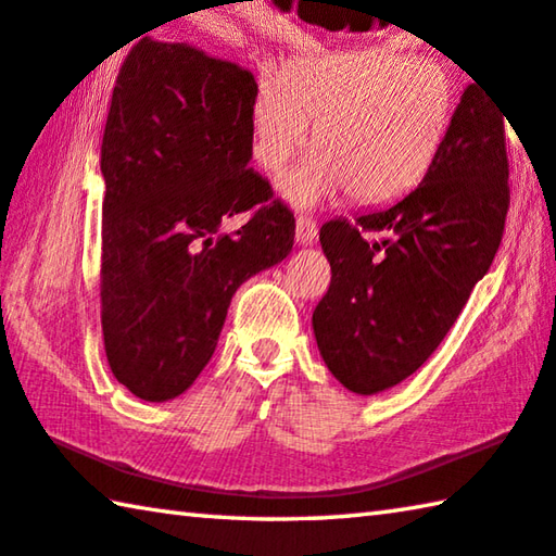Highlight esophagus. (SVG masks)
I'll use <instances>...</instances> for the list:
<instances>
[{
    "label": "esophagus",
    "instance_id": "34e87169",
    "mask_svg": "<svg viewBox=\"0 0 556 556\" xmlns=\"http://www.w3.org/2000/svg\"><path fill=\"white\" fill-rule=\"evenodd\" d=\"M315 237H317L315 219L313 217H298V222H295V239H298V243H303V247H309V243L315 241Z\"/></svg>",
    "mask_w": 556,
    "mask_h": 556
}]
</instances>
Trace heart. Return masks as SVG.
Segmentation results:
<instances>
[{
    "instance_id": "1",
    "label": "heart",
    "mask_w": 556,
    "mask_h": 556,
    "mask_svg": "<svg viewBox=\"0 0 556 556\" xmlns=\"http://www.w3.org/2000/svg\"><path fill=\"white\" fill-rule=\"evenodd\" d=\"M452 106V77L430 58L391 46L307 58L286 75H261L251 106L253 159L280 173L317 134L323 151L278 182L288 202L319 207L352 190L362 202L391 200L430 170Z\"/></svg>"
}]
</instances>
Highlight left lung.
Returning a JSON list of instances; mask_svg holds the SVG:
<instances>
[{
    "mask_svg": "<svg viewBox=\"0 0 556 556\" xmlns=\"http://www.w3.org/2000/svg\"><path fill=\"white\" fill-rule=\"evenodd\" d=\"M503 116L473 80L410 194L319 229L332 283L313 329L327 368L352 393L413 376L489 273L510 204ZM366 230L382 239L366 240Z\"/></svg>",
    "mask_w": 556,
    "mask_h": 556,
    "instance_id": "1",
    "label": "left lung"
}]
</instances>
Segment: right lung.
<instances>
[{
	"mask_svg": "<svg viewBox=\"0 0 556 556\" xmlns=\"http://www.w3.org/2000/svg\"><path fill=\"white\" fill-rule=\"evenodd\" d=\"M256 87L237 63L151 38L116 75L100 153L102 334L141 401L188 391L237 288L293 251V212L247 168ZM241 211L250 219L222 232Z\"/></svg>",
	"mask_w": 556,
	"mask_h": 556,
	"instance_id": "right-lung-1",
	"label": "right lung"
}]
</instances>
